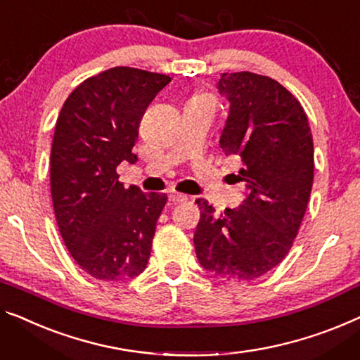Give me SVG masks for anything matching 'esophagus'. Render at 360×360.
Listing matches in <instances>:
<instances>
[{
	"label": "esophagus",
	"instance_id": "34e87169",
	"mask_svg": "<svg viewBox=\"0 0 360 360\" xmlns=\"http://www.w3.org/2000/svg\"><path fill=\"white\" fill-rule=\"evenodd\" d=\"M169 200H171V202H174V203L186 202V200H187V195H184V194H178V192H173V194H169Z\"/></svg>",
	"mask_w": 360,
	"mask_h": 360
}]
</instances>
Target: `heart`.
Wrapping results in <instances>:
<instances>
[{
    "label": "heart",
    "instance_id": "b5f03b06",
    "mask_svg": "<svg viewBox=\"0 0 360 360\" xmlns=\"http://www.w3.org/2000/svg\"><path fill=\"white\" fill-rule=\"evenodd\" d=\"M195 100H198V101H207V98H205V96H197V98Z\"/></svg>",
    "mask_w": 360,
    "mask_h": 360
}]
</instances>
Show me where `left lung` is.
Returning <instances> with one entry per match:
<instances>
[{
  "label": "left lung",
  "mask_w": 360,
  "mask_h": 360,
  "mask_svg": "<svg viewBox=\"0 0 360 360\" xmlns=\"http://www.w3.org/2000/svg\"><path fill=\"white\" fill-rule=\"evenodd\" d=\"M217 90L229 110L219 136L226 157H239L243 205L214 214L197 198V259L228 281L255 280L286 257L314 182V142L307 116L281 84L252 72L221 74Z\"/></svg>",
  "instance_id": "obj_1"
}]
</instances>
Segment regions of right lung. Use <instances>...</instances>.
<instances>
[{"label": "right lung", "mask_w": 360, "mask_h": 360, "mask_svg": "<svg viewBox=\"0 0 360 360\" xmlns=\"http://www.w3.org/2000/svg\"><path fill=\"white\" fill-rule=\"evenodd\" d=\"M169 76L111 68L84 80L58 116L51 146V198L72 259L96 280L120 283L146 270L168 197L126 189L121 162L134 165L139 124Z\"/></svg>", "instance_id": "add662e5"}]
</instances>
